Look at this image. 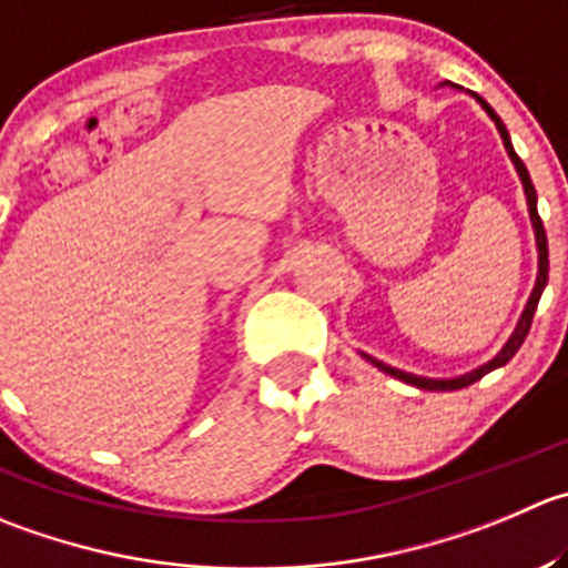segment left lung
Segmentation results:
<instances>
[{"mask_svg":"<svg viewBox=\"0 0 568 568\" xmlns=\"http://www.w3.org/2000/svg\"><path fill=\"white\" fill-rule=\"evenodd\" d=\"M477 102H480L483 108L488 110V115H491V119H494V124H497L499 135H503V144H505V150H508L510 161H514L516 172H519V178H521V185H525V194H527V207H530L532 227H536V244H538V280H536V288H532V296H530V302H527L525 313H521V322H519V327H516V333L510 335V341H508V344H505V349L499 352V355L494 357L491 363H486V366L475 368V372H471V374H464V377H455V379H427V377H416V374L399 372V368H390V366H385V363H379V361H374V357H368V361H372L374 366H377V368H383L385 374H390V377L402 379V383H407V385H416V388H424V390H455V388H466V385L477 383V379H480V377H486V374H488V372H494V368L505 366V363H508L510 357H514L516 352H519V346L525 344L527 333H530V327H532V316H536L538 300H541V291H544V285H547V277H549V252H547V233H544V222H541V216H538V207H536V189H532V180H530V174H527V166H525V163H521V158L516 155V152H514V144H510V135H508V130H505L503 119H499V115L494 113V110H491V104H488V102H483L480 97H477Z\"/></svg>","mask_w":568,"mask_h":568,"instance_id":"1","label":"left lung"}]
</instances>
